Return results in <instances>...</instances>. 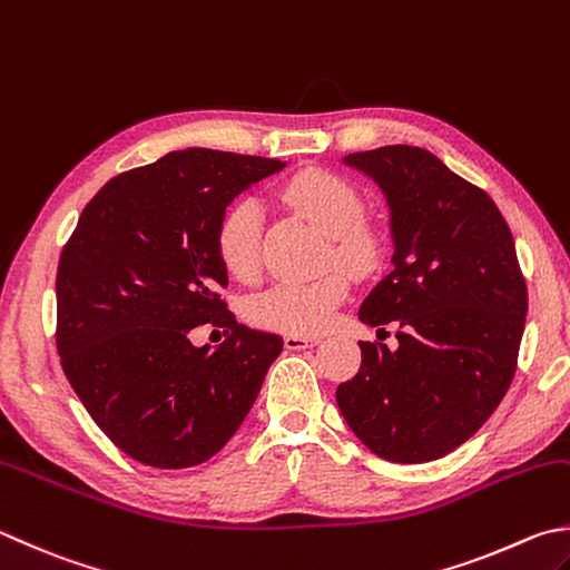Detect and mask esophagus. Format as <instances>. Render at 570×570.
<instances>
[{
  "label": "esophagus",
  "mask_w": 570,
  "mask_h": 570,
  "mask_svg": "<svg viewBox=\"0 0 570 570\" xmlns=\"http://www.w3.org/2000/svg\"><path fill=\"white\" fill-rule=\"evenodd\" d=\"M320 337L317 335H285V347L287 350H305L317 345Z\"/></svg>",
  "instance_id": "esophagus-1"
}]
</instances>
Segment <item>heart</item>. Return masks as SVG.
<instances>
[{
	"instance_id": "obj_1",
	"label": "heart",
	"mask_w": 570,
	"mask_h": 570,
	"mask_svg": "<svg viewBox=\"0 0 570 570\" xmlns=\"http://www.w3.org/2000/svg\"><path fill=\"white\" fill-rule=\"evenodd\" d=\"M281 198L299 216L330 235L327 263L350 273H372L384 255L382 235L364 223V200L347 178L325 168H305L285 180ZM218 263L238 283H255L263 271V210L253 198H238L223 210L213 235ZM350 277L332 271L309 283H277L248 303L255 327L317 335L345 303Z\"/></svg>"
}]
</instances>
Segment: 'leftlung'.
<instances>
[{
  "mask_svg": "<svg viewBox=\"0 0 570 570\" xmlns=\"http://www.w3.org/2000/svg\"><path fill=\"white\" fill-rule=\"evenodd\" d=\"M345 160L390 200L394 271L360 320L377 332L394 322L400 347L360 342V370L337 386L340 412L377 456L434 461L479 432L517 374L529 309L517 245L489 193L424 148Z\"/></svg>",
  "mask_w": 570,
  "mask_h": 570,
  "instance_id": "8db88e82",
  "label": "left lung"
}]
</instances>
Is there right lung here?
<instances>
[{"label": "right lung", "instance_id": "right-lung-1", "mask_svg": "<svg viewBox=\"0 0 570 570\" xmlns=\"http://www.w3.org/2000/svg\"><path fill=\"white\" fill-rule=\"evenodd\" d=\"M283 160L186 148L124 170L86 203L57 271L61 370L136 461L186 469L243 424L283 350L228 309L213 235L228 203ZM200 326L220 346L196 348Z\"/></svg>", "mask_w": 570, "mask_h": 570}]
</instances>
